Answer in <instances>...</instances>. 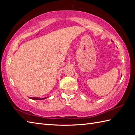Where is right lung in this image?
Instances as JSON below:
<instances>
[{
    "label": "right lung",
    "instance_id": "add662e5",
    "mask_svg": "<svg viewBox=\"0 0 135 135\" xmlns=\"http://www.w3.org/2000/svg\"><path fill=\"white\" fill-rule=\"evenodd\" d=\"M31 99H33V100H44L46 99L47 97H45V98H39V97H30Z\"/></svg>",
    "mask_w": 135,
    "mask_h": 135
}]
</instances>
